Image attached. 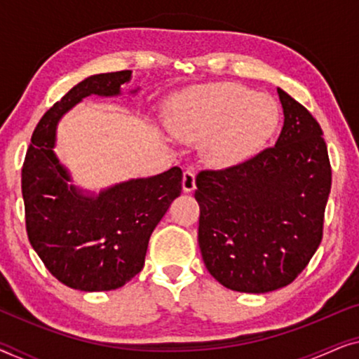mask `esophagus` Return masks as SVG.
<instances>
[{
	"label": "esophagus",
	"mask_w": 359,
	"mask_h": 359,
	"mask_svg": "<svg viewBox=\"0 0 359 359\" xmlns=\"http://www.w3.org/2000/svg\"><path fill=\"white\" fill-rule=\"evenodd\" d=\"M196 189V176L191 170H186L183 175V191L184 193H193Z\"/></svg>",
	"instance_id": "1"
}]
</instances>
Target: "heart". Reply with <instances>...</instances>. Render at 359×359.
<instances>
[{
    "label": "heart",
    "mask_w": 359,
    "mask_h": 359,
    "mask_svg": "<svg viewBox=\"0 0 359 359\" xmlns=\"http://www.w3.org/2000/svg\"><path fill=\"white\" fill-rule=\"evenodd\" d=\"M166 126L181 142H204V158L212 168L245 163L266 145L279 126L273 97L235 83H210L173 96Z\"/></svg>",
    "instance_id": "b5f03b06"
}]
</instances>
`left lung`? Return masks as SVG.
Segmentation results:
<instances>
[{
  "mask_svg": "<svg viewBox=\"0 0 359 359\" xmlns=\"http://www.w3.org/2000/svg\"><path fill=\"white\" fill-rule=\"evenodd\" d=\"M276 91L284 122L273 149L196 178L204 264L238 292L276 291L297 278L320 245L332 188L320 126L286 91Z\"/></svg>",
  "mask_w": 359,
  "mask_h": 359,
  "instance_id": "1",
  "label": "left lung"
}]
</instances>
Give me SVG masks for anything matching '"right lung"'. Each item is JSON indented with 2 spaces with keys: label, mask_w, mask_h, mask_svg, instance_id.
<instances>
[{
  "label": "right lung",
  "mask_w": 359,
  "mask_h": 359,
  "mask_svg": "<svg viewBox=\"0 0 359 359\" xmlns=\"http://www.w3.org/2000/svg\"><path fill=\"white\" fill-rule=\"evenodd\" d=\"M130 80V70L100 73L73 86L39 121L22 166L29 242L58 281L85 292L112 291L142 271L151 232L181 194L178 166L100 193L80 188L53 151L67 112L88 96H122Z\"/></svg>",
  "instance_id": "right-lung-1"
}]
</instances>
